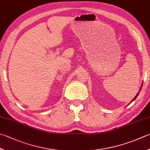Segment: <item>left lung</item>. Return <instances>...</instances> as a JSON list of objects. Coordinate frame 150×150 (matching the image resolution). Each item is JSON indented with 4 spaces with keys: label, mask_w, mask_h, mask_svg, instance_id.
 Instances as JSON below:
<instances>
[{
    "label": "left lung",
    "mask_w": 150,
    "mask_h": 150,
    "mask_svg": "<svg viewBox=\"0 0 150 150\" xmlns=\"http://www.w3.org/2000/svg\"><path fill=\"white\" fill-rule=\"evenodd\" d=\"M142 86H141V87H140V91H139V92H138V93H137V95H136V96H135V97H134V98H133V99H132V100L131 101V103H132V101H134V100L135 99H136V98H137V97H138V95H139V93H140V89H142ZM129 104H130V103H129Z\"/></svg>",
    "instance_id": "left-lung-1"
}]
</instances>
